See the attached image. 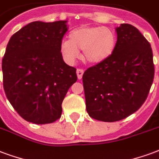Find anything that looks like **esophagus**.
Listing matches in <instances>:
<instances>
[{
	"mask_svg": "<svg viewBox=\"0 0 159 159\" xmlns=\"http://www.w3.org/2000/svg\"><path fill=\"white\" fill-rule=\"evenodd\" d=\"M76 73H77V76H78L79 80H81V79H82V76L84 75V70H82V69H78L77 71H76Z\"/></svg>",
	"mask_w": 159,
	"mask_h": 159,
	"instance_id": "1",
	"label": "esophagus"
}]
</instances>
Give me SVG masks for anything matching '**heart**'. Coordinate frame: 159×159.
I'll return each mask as SVG.
<instances>
[{"label":"heart","mask_w":159,"mask_h":159,"mask_svg":"<svg viewBox=\"0 0 159 159\" xmlns=\"http://www.w3.org/2000/svg\"><path fill=\"white\" fill-rule=\"evenodd\" d=\"M116 36L109 27L84 26L70 32L69 40L60 44V52L69 63L80 57L79 50L83 51V58L89 64H100L109 58L115 52Z\"/></svg>","instance_id":"b5f03b06"}]
</instances>
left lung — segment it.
<instances>
[{"mask_svg": "<svg viewBox=\"0 0 159 159\" xmlns=\"http://www.w3.org/2000/svg\"><path fill=\"white\" fill-rule=\"evenodd\" d=\"M115 52L83 75L86 111L95 120H122L146 101L154 78L152 51L138 28L120 24L116 28Z\"/></svg>", "mask_w": 159, "mask_h": 159, "instance_id": "left-lung-1", "label": "left lung"}]
</instances>
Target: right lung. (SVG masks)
<instances>
[{"mask_svg": "<svg viewBox=\"0 0 159 159\" xmlns=\"http://www.w3.org/2000/svg\"><path fill=\"white\" fill-rule=\"evenodd\" d=\"M67 21H33L14 33L2 58L3 87L8 101L24 120L52 123L77 81L76 69L64 63L60 44Z\"/></svg>", "mask_w": 159, "mask_h": 159, "instance_id": "right-lung-1", "label": "right lung"}]
</instances>
